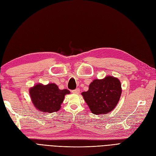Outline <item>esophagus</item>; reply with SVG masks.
Here are the masks:
<instances>
[{
  "instance_id": "1",
  "label": "esophagus",
  "mask_w": 156,
  "mask_h": 156,
  "mask_svg": "<svg viewBox=\"0 0 156 156\" xmlns=\"http://www.w3.org/2000/svg\"><path fill=\"white\" fill-rule=\"evenodd\" d=\"M80 91V89L77 88V89H76L75 90H73V91H72V93H74V94H79Z\"/></svg>"
}]
</instances>
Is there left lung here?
<instances>
[{"mask_svg": "<svg viewBox=\"0 0 156 156\" xmlns=\"http://www.w3.org/2000/svg\"><path fill=\"white\" fill-rule=\"evenodd\" d=\"M122 93L120 80L112 76L95 79L89 84L86 92L82 93L83 99L92 113L104 115L117 106Z\"/></svg>", "mask_w": 156, "mask_h": 156, "instance_id": "8db88e82", "label": "left lung"}]
</instances>
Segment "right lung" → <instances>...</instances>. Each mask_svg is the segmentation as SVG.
<instances>
[{"mask_svg":"<svg viewBox=\"0 0 156 156\" xmlns=\"http://www.w3.org/2000/svg\"><path fill=\"white\" fill-rule=\"evenodd\" d=\"M29 93L34 107L38 111L51 113L59 111L65 96L70 94V91L59 89L54 83H37L29 89Z\"/></svg>","mask_w":156,"mask_h":156,"instance_id":"right-lung-1","label":"right lung"}]
</instances>
